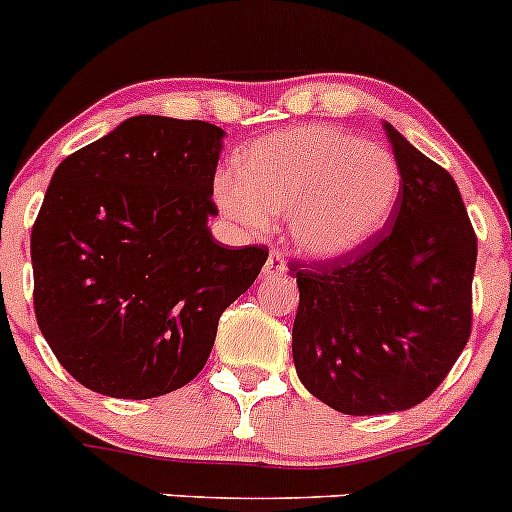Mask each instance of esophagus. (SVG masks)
Segmentation results:
<instances>
[{"label":"esophagus","mask_w":512,"mask_h":512,"mask_svg":"<svg viewBox=\"0 0 512 512\" xmlns=\"http://www.w3.org/2000/svg\"><path fill=\"white\" fill-rule=\"evenodd\" d=\"M287 272V260L285 255H282L280 250H272L270 255H267V262H265V270H262V275L265 277H280Z\"/></svg>","instance_id":"34e87169"}]
</instances>
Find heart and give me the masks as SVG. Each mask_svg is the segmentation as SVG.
Listing matches in <instances>:
<instances>
[{"instance_id":"obj_1","label":"heart","mask_w":512,"mask_h":512,"mask_svg":"<svg viewBox=\"0 0 512 512\" xmlns=\"http://www.w3.org/2000/svg\"><path fill=\"white\" fill-rule=\"evenodd\" d=\"M401 168L394 153L329 126H302L247 148L237 173L215 178V198L232 223L265 230L289 213L302 250L334 257L352 252L394 215Z\"/></svg>"}]
</instances>
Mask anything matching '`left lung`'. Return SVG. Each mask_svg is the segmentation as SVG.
<instances>
[{
    "label": "left lung",
    "instance_id": "left-lung-1",
    "mask_svg": "<svg viewBox=\"0 0 512 512\" xmlns=\"http://www.w3.org/2000/svg\"><path fill=\"white\" fill-rule=\"evenodd\" d=\"M386 126L401 168L391 225L329 260H289L299 307L292 356L309 394L349 416L433 394L473 327L478 237L456 180Z\"/></svg>",
    "mask_w": 512,
    "mask_h": 512
}]
</instances>
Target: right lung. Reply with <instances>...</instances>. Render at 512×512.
I'll return each mask as SVG.
<instances>
[{"label": "right lung", "instance_id": "1", "mask_svg": "<svg viewBox=\"0 0 512 512\" xmlns=\"http://www.w3.org/2000/svg\"><path fill=\"white\" fill-rule=\"evenodd\" d=\"M223 128L133 116L54 170L32 227L34 314L59 364L116 399L170 394L203 371L223 312L265 245L208 230Z\"/></svg>", "mask_w": 512, "mask_h": 512}]
</instances>
